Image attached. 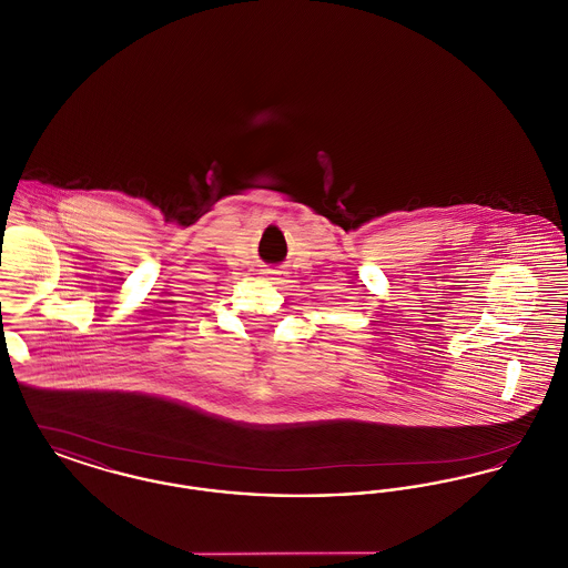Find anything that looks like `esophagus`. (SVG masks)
<instances>
[{
    "label": "esophagus",
    "mask_w": 568,
    "mask_h": 568,
    "mask_svg": "<svg viewBox=\"0 0 568 568\" xmlns=\"http://www.w3.org/2000/svg\"><path fill=\"white\" fill-rule=\"evenodd\" d=\"M264 274L274 285H285L287 283V272L281 271V268H266Z\"/></svg>",
    "instance_id": "obj_1"
}]
</instances>
